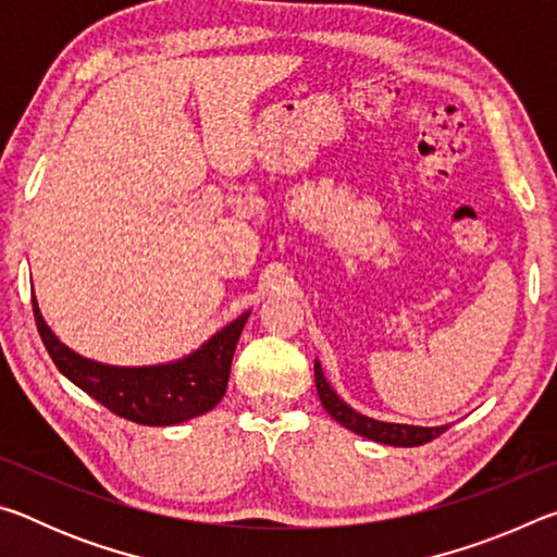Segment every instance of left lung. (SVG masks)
Listing matches in <instances>:
<instances>
[{
  "label": "left lung",
  "instance_id": "left-lung-1",
  "mask_svg": "<svg viewBox=\"0 0 557 557\" xmlns=\"http://www.w3.org/2000/svg\"><path fill=\"white\" fill-rule=\"evenodd\" d=\"M314 381H317V393L319 400H322L324 410L332 414L336 422H342L346 430L356 432L366 440L381 442V445L391 447H418L425 445V442L440 437L449 425H437V428H422V425H403V422H385L369 418V414H361L354 410L351 405L338 398V393L329 385L326 375L322 371V363L314 361Z\"/></svg>",
  "mask_w": 557,
  "mask_h": 557
}]
</instances>
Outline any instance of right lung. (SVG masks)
Instances as JSON below:
<instances>
[{
    "label": "right lung",
    "instance_id": "1",
    "mask_svg": "<svg viewBox=\"0 0 557 557\" xmlns=\"http://www.w3.org/2000/svg\"><path fill=\"white\" fill-rule=\"evenodd\" d=\"M34 301V317L46 351L59 371L92 400L106 405L120 418L149 428H169L213 410L228 388L231 363L250 312L219 329L196 351L166 363L112 366L81 356L65 346L46 324Z\"/></svg>",
    "mask_w": 557,
    "mask_h": 557
}]
</instances>
